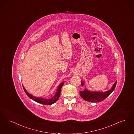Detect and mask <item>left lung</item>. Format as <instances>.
<instances>
[{
	"label": "left lung",
	"mask_w": 134,
	"mask_h": 134,
	"mask_svg": "<svg viewBox=\"0 0 134 134\" xmlns=\"http://www.w3.org/2000/svg\"><path fill=\"white\" fill-rule=\"evenodd\" d=\"M82 86L83 87L85 85L84 82L82 81ZM116 84V82H115L113 85L111 89L105 92H96L91 91L85 88L84 90L80 91V95L82 98L85 100L91 103H98L103 101L108 97H109L115 90Z\"/></svg>",
	"instance_id": "1"
}]
</instances>
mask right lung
I'll return each mask as SVG.
<instances>
[{"instance_id": "1", "label": "right lung", "mask_w": 134, "mask_h": 134, "mask_svg": "<svg viewBox=\"0 0 134 134\" xmlns=\"http://www.w3.org/2000/svg\"><path fill=\"white\" fill-rule=\"evenodd\" d=\"M64 84V82L60 83V84L59 85L58 87L57 88V92H56L55 94L52 98L49 99H43L42 98L36 97L35 96H34L33 95H32L31 94L28 93L27 91L26 90V89L23 87H23L25 93H26L27 96L29 97L30 99L34 100V101H35L38 103H40V104H42V105H51L54 104V103H55L58 100V99L59 98L60 94L61 88H62V87H63Z\"/></svg>"}]
</instances>
